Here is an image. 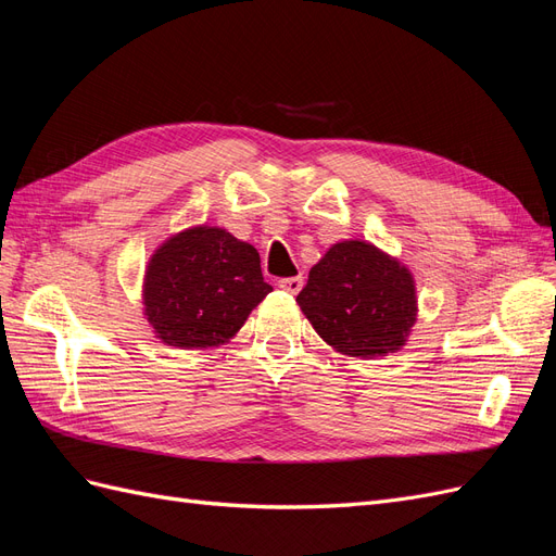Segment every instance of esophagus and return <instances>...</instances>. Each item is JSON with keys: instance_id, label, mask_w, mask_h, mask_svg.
<instances>
[{"instance_id": "esophagus-1", "label": "esophagus", "mask_w": 556, "mask_h": 556, "mask_svg": "<svg viewBox=\"0 0 556 556\" xmlns=\"http://www.w3.org/2000/svg\"><path fill=\"white\" fill-rule=\"evenodd\" d=\"M278 288L290 292V294H296L301 288H304V276H290V278H280L278 280Z\"/></svg>"}]
</instances>
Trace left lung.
<instances>
[{"mask_svg":"<svg viewBox=\"0 0 556 556\" xmlns=\"http://www.w3.org/2000/svg\"><path fill=\"white\" fill-rule=\"evenodd\" d=\"M296 301L313 329L352 357L399 350L417 311L408 268L364 241L331 245Z\"/></svg>","mask_w":556,"mask_h":556,"instance_id":"1","label":"left lung"}]
</instances>
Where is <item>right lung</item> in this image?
Returning a JSON list of instances; mask_svg holds the SVG:
<instances>
[{
    "mask_svg": "<svg viewBox=\"0 0 556 556\" xmlns=\"http://www.w3.org/2000/svg\"><path fill=\"white\" fill-rule=\"evenodd\" d=\"M260 252L220 227H194L166 241L146 271V315L178 348L225 343L271 292Z\"/></svg>",
    "mask_w": 556,
    "mask_h": 556,
    "instance_id": "obj_1",
    "label": "right lung"
}]
</instances>
